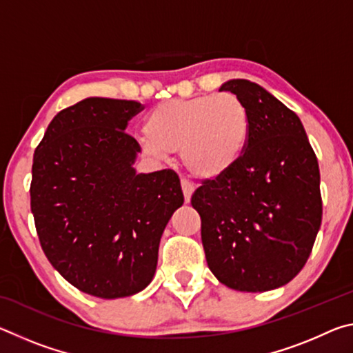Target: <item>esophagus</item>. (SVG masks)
<instances>
[{
    "mask_svg": "<svg viewBox=\"0 0 353 353\" xmlns=\"http://www.w3.org/2000/svg\"><path fill=\"white\" fill-rule=\"evenodd\" d=\"M181 183H182V191H183V196H185V202H190L191 194H193V191H194L193 183H191L190 181H187V179H182Z\"/></svg>",
    "mask_w": 353,
    "mask_h": 353,
    "instance_id": "1",
    "label": "esophagus"
}]
</instances>
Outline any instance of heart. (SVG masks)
<instances>
[{
	"label": "heart",
	"instance_id": "b5f03b06",
	"mask_svg": "<svg viewBox=\"0 0 353 353\" xmlns=\"http://www.w3.org/2000/svg\"><path fill=\"white\" fill-rule=\"evenodd\" d=\"M250 124L246 104L234 93L163 101L148 113L143 146L154 157L181 151L191 174L214 179L241 159Z\"/></svg>",
	"mask_w": 353,
	"mask_h": 353
}]
</instances>
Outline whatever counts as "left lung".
I'll use <instances>...</instances> for the list:
<instances>
[{
  "mask_svg": "<svg viewBox=\"0 0 353 353\" xmlns=\"http://www.w3.org/2000/svg\"><path fill=\"white\" fill-rule=\"evenodd\" d=\"M219 92L236 94L252 124L234 168L191 196L207 265L232 290H276L305 266L321 227L318 159L299 117L265 88L234 79Z\"/></svg>",
  "mask_w": 353,
  "mask_h": 353,
  "instance_id": "8db88e82",
  "label": "left lung"
}]
</instances>
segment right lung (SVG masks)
<instances>
[{
    "label": "right lung",
    "mask_w": 353,
    "mask_h": 353,
    "mask_svg": "<svg viewBox=\"0 0 353 353\" xmlns=\"http://www.w3.org/2000/svg\"><path fill=\"white\" fill-rule=\"evenodd\" d=\"M143 109L87 98L52 118L34 152L29 193L40 246L67 282L97 297L151 283L160 238L183 204L176 171L132 168L140 145L124 129Z\"/></svg>",
    "instance_id": "right-lung-1"
}]
</instances>
